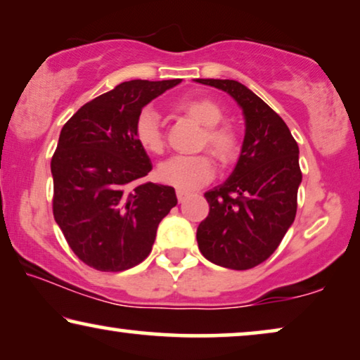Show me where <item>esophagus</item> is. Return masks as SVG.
Segmentation results:
<instances>
[{"label":"esophagus","instance_id":"obj_1","mask_svg":"<svg viewBox=\"0 0 360 360\" xmlns=\"http://www.w3.org/2000/svg\"><path fill=\"white\" fill-rule=\"evenodd\" d=\"M176 195H178V200H179V202H184L186 197L189 195V192H186V191H181V189H178V191H176Z\"/></svg>","mask_w":360,"mask_h":360}]
</instances>
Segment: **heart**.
I'll use <instances>...</instances> for the list:
<instances>
[{"label": "heart", "instance_id": "obj_1", "mask_svg": "<svg viewBox=\"0 0 360 360\" xmlns=\"http://www.w3.org/2000/svg\"><path fill=\"white\" fill-rule=\"evenodd\" d=\"M178 109L204 125L202 146H209L221 163H230L240 148L235 129L221 124L225 109L212 98H189L181 101ZM134 135L136 143L148 153L160 155L165 150V135L158 114L145 109L135 120ZM160 179L181 191H192L207 184L215 176V163L209 155H179L165 161L158 168Z\"/></svg>", "mask_w": 360, "mask_h": 360}]
</instances>
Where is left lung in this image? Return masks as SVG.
Returning a JSON list of instances; mask_svg holds the SVG:
<instances>
[{
    "mask_svg": "<svg viewBox=\"0 0 360 360\" xmlns=\"http://www.w3.org/2000/svg\"><path fill=\"white\" fill-rule=\"evenodd\" d=\"M229 93L245 115L240 160L224 184L205 192L209 215L197 229L205 259L235 271L264 262L295 220L302 182L298 145L287 124L235 79H195Z\"/></svg>",
    "mask_w": 360,
    "mask_h": 360,
    "instance_id": "1",
    "label": "left lung"
}]
</instances>
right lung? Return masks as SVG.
Returning a JSON list of instances; mask_svg holds the SVG:
<instances>
[{
  "mask_svg": "<svg viewBox=\"0 0 360 360\" xmlns=\"http://www.w3.org/2000/svg\"><path fill=\"white\" fill-rule=\"evenodd\" d=\"M181 79H131L86 103L60 131L52 156L53 217L84 264L119 272L151 252L160 221L178 204L174 187L145 181L151 171L135 120Z\"/></svg>",
  "mask_w": 360,
  "mask_h": 360,
  "instance_id": "add662e5",
  "label": "right lung"
}]
</instances>
